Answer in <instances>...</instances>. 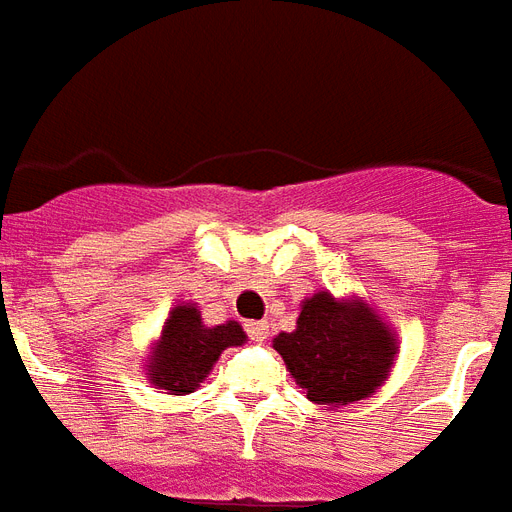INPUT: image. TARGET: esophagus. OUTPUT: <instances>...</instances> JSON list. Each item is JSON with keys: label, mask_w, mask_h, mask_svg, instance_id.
<instances>
[{"label": "esophagus", "mask_w": 512, "mask_h": 512, "mask_svg": "<svg viewBox=\"0 0 512 512\" xmlns=\"http://www.w3.org/2000/svg\"><path fill=\"white\" fill-rule=\"evenodd\" d=\"M245 333L251 335V341H264L269 333V325L264 320L259 322H245Z\"/></svg>", "instance_id": "1"}]
</instances>
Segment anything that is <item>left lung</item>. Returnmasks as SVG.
<instances>
[{
	"label": "left lung",
	"instance_id": "1",
	"mask_svg": "<svg viewBox=\"0 0 512 512\" xmlns=\"http://www.w3.org/2000/svg\"><path fill=\"white\" fill-rule=\"evenodd\" d=\"M309 402L341 407L375 394L399 346L386 322L359 298L338 301L327 290L301 304L296 330L272 341Z\"/></svg>",
	"mask_w": 512,
	"mask_h": 512
}]
</instances>
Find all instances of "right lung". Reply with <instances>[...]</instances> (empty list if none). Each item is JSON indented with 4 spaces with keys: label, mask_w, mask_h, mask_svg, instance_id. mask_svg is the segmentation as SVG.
Returning a JSON list of instances; mask_svg holds the SVG:
<instances>
[{
    "label": "right lung",
    "mask_w": 512,
    "mask_h": 512,
    "mask_svg": "<svg viewBox=\"0 0 512 512\" xmlns=\"http://www.w3.org/2000/svg\"><path fill=\"white\" fill-rule=\"evenodd\" d=\"M245 333L235 320L206 327L198 306L179 304L163 322L161 338L147 359V378L166 394L185 396L208 378L224 349L243 346Z\"/></svg>",
    "instance_id": "right-lung-1"
}]
</instances>
